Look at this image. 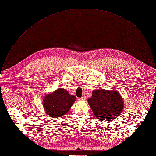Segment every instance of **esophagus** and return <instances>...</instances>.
I'll return each instance as SVG.
<instances>
[{"mask_svg":"<svg viewBox=\"0 0 156 156\" xmlns=\"http://www.w3.org/2000/svg\"><path fill=\"white\" fill-rule=\"evenodd\" d=\"M79 100H80V101H85L86 100V98H85L84 96H83V97H82V98H79Z\"/></svg>","mask_w":156,"mask_h":156,"instance_id":"1","label":"esophagus"}]
</instances>
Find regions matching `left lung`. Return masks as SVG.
Listing matches in <instances>:
<instances>
[{
	"label": "left lung",
	"mask_w": 156,
	"mask_h": 156,
	"mask_svg": "<svg viewBox=\"0 0 156 156\" xmlns=\"http://www.w3.org/2000/svg\"><path fill=\"white\" fill-rule=\"evenodd\" d=\"M88 103L94 114L103 121H113L124 109V101L120 93L116 90H95Z\"/></svg>",
	"instance_id": "1"
}]
</instances>
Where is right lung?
<instances>
[{
    "mask_svg": "<svg viewBox=\"0 0 156 156\" xmlns=\"http://www.w3.org/2000/svg\"><path fill=\"white\" fill-rule=\"evenodd\" d=\"M76 100V97L69 94L66 90L58 88L44 96L42 105L48 116L58 118L67 114Z\"/></svg>",
    "mask_w": 156,
    "mask_h": 156,
    "instance_id": "1",
    "label": "right lung"
}]
</instances>
